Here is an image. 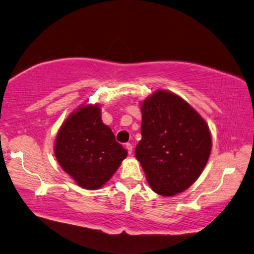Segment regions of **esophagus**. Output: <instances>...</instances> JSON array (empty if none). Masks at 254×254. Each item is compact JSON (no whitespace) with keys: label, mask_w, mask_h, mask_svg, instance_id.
<instances>
[{"label":"esophagus","mask_w":254,"mask_h":254,"mask_svg":"<svg viewBox=\"0 0 254 254\" xmlns=\"http://www.w3.org/2000/svg\"><path fill=\"white\" fill-rule=\"evenodd\" d=\"M126 148H127V150L128 154H132V151H133L132 144H131V143H127V144H126Z\"/></svg>","instance_id":"1"}]
</instances>
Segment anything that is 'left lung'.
Returning <instances> with one entry per match:
<instances>
[{
	"instance_id": "8db88e82",
	"label": "left lung",
	"mask_w": 254,
	"mask_h": 254,
	"mask_svg": "<svg viewBox=\"0 0 254 254\" xmlns=\"http://www.w3.org/2000/svg\"><path fill=\"white\" fill-rule=\"evenodd\" d=\"M141 135L135 158L154 192L175 196L203 173L212 135L198 112L177 94L158 89L141 102Z\"/></svg>"
}]
</instances>
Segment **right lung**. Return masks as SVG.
<instances>
[{
    "label": "right lung",
    "instance_id": "right-lung-1",
    "mask_svg": "<svg viewBox=\"0 0 254 254\" xmlns=\"http://www.w3.org/2000/svg\"><path fill=\"white\" fill-rule=\"evenodd\" d=\"M54 152L64 171L88 190L104 186L127 156L103 123L98 104H83L68 115L56 134Z\"/></svg>",
    "mask_w": 254,
    "mask_h": 254
}]
</instances>
